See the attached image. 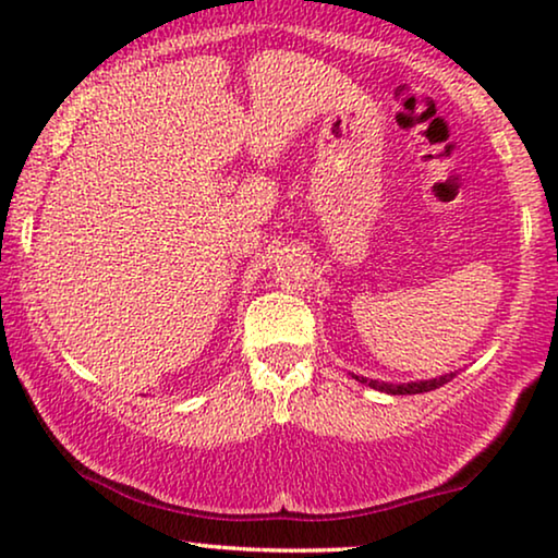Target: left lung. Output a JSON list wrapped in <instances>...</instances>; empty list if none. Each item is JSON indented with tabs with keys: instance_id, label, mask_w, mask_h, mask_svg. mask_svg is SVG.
Listing matches in <instances>:
<instances>
[{
	"instance_id": "8db88e82",
	"label": "left lung",
	"mask_w": 558,
	"mask_h": 558,
	"mask_svg": "<svg viewBox=\"0 0 558 558\" xmlns=\"http://www.w3.org/2000/svg\"><path fill=\"white\" fill-rule=\"evenodd\" d=\"M361 384L376 388V391L391 393V396H407V393H424V391H434V388L449 384L454 378V373H447V376L439 378H429V380H414V384H386V380H371V378H361L355 376Z\"/></svg>"
}]
</instances>
